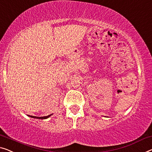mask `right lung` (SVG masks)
<instances>
[{
	"instance_id": "1",
	"label": "right lung",
	"mask_w": 152,
	"mask_h": 152,
	"mask_svg": "<svg viewBox=\"0 0 152 152\" xmlns=\"http://www.w3.org/2000/svg\"><path fill=\"white\" fill-rule=\"evenodd\" d=\"M53 115V114H51V115H48V116H45V117H35V116H31V117H33V118H36V119H47V118H48V117H50V116H51V115Z\"/></svg>"
}]
</instances>
